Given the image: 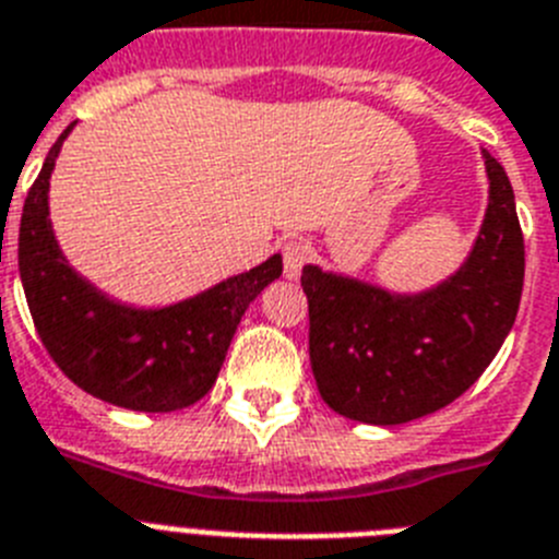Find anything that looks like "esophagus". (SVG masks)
<instances>
[{
	"label": "esophagus",
	"instance_id": "esophagus-1",
	"mask_svg": "<svg viewBox=\"0 0 559 559\" xmlns=\"http://www.w3.org/2000/svg\"><path fill=\"white\" fill-rule=\"evenodd\" d=\"M284 275L289 281H295L300 275V270H304V264L309 261V247L307 241H286L284 245Z\"/></svg>",
	"mask_w": 559,
	"mask_h": 559
}]
</instances>
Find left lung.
<instances>
[{
  "label": "left lung",
  "instance_id": "left-lung-1",
  "mask_svg": "<svg viewBox=\"0 0 559 559\" xmlns=\"http://www.w3.org/2000/svg\"><path fill=\"white\" fill-rule=\"evenodd\" d=\"M484 154L489 205L467 261L425 293L400 295L307 264L309 360L332 411L405 425L459 400L503 346L523 293V233L503 165Z\"/></svg>",
  "mask_w": 559,
  "mask_h": 559
}]
</instances>
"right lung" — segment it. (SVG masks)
<instances>
[{
	"label": "right lung",
	"mask_w": 559,
	"mask_h": 559,
	"mask_svg": "<svg viewBox=\"0 0 559 559\" xmlns=\"http://www.w3.org/2000/svg\"><path fill=\"white\" fill-rule=\"evenodd\" d=\"M72 126L47 154L19 225V275L36 332L86 394L145 414L182 411L213 388L241 314L284 270L281 255L174 307L134 309L106 298L67 264L50 225V174Z\"/></svg>",
	"instance_id": "right-lung-1"
}]
</instances>
